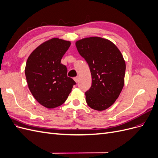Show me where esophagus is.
Masks as SVG:
<instances>
[{
    "label": "esophagus",
    "mask_w": 158,
    "mask_h": 158,
    "mask_svg": "<svg viewBox=\"0 0 158 158\" xmlns=\"http://www.w3.org/2000/svg\"><path fill=\"white\" fill-rule=\"evenodd\" d=\"M74 80L75 82L77 83L78 82V80H79V77H78V76H76V77L74 78Z\"/></svg>",
    "instance_id": "34e87169"
}]
</instances>
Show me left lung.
I'll list each match as a JSON object with an SVG mask.
<instances>
[{"mask_svg":"<svg viewBox=\"0 0 158 158\" xmlns=\"http://www.w3.org/2000/svg\"><path fill=\"white\" fill-rule=\"evenodd\" d=\"M76 46L92 74L85 101L93 109L106 110L116 101L124 86L126 64L121 52L111 41L99 37L78 40Z\"/></svg>","mask_w":158,"mask_h":158,"instance_id":"8db88e82","label":"left lung"}]
</instances>
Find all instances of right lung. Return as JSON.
Wrapping results in <instances>:
<instances>
[{
	"label": "right lung",
	"mask_w": 158,
	"mask_h": 158,
	"mask_svg": "<svg viewBox=\"0 0 158 158\" xmlns=\"http://www.w3.org/2000/svg\"><path fill=\"white\" fill-rule=\"evenodd\" d=\"M70 42L52 38L43 43L28 57L25 74L28 88L41 106L53 109L63 104L76 82L67 76L61 59Z\"/></svg>",
	"instance_id": "right-lung-1"
}]
</instances>
